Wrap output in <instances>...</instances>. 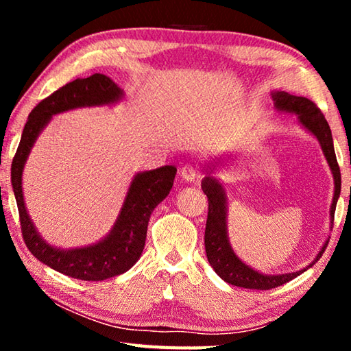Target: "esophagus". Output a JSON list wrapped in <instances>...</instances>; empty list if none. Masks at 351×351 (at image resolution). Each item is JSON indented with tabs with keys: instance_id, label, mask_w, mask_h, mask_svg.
<instances>
[{
	"instance_id": "esophagus-1",
	"label": "esophagus",
	"mask_w": 351,
	"mask_h": 351,
	"mask_svg": "<svg viewBox=\"0 0 351 351\" xmlns=\"http://www.w3.org/2000/svg\"><path fill=\"white\" fill-rule=\"evenodd\" d=\"M181 176L184 181L187 182H192V181H197L199 178V171L197 167H193V165H184L182 170H181Z\"/></svg>"
}]
</instances>
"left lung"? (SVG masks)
<instances>
[{
  "instance_id": "obj_1",
  "label": "left lung",
  "mask_w": 351,
  "mask_h": 351,
  "mask_svg": "<svg viewBox=\"0 0 351 351\" xmlns=\"http://www.w3.org/2000/svg\"><path fill=\"white\" fill-rule=\"evenodd\" d=\"M274 99V105L277 110L294 112L299 117L302 125L316 136L317 141L322 145V150L325 153L326 161L330 164V169L335 176V197H332L331 204V221H335V210L336 203L341 193V169L337 164L335 147H332V138L331 130L328 122L324 116V112L317 108V105L311 102L306 97H299L288 94L285 91H277L272 94ZM201 189H203L204 195L209 201V212H207V221H206V232H204V246H206V255L207 260L217 274L234 287L247 288V289H272L280 287V285L288 283L302 272L316 263V261L322 257L326 245L319 252L316 260L308 266L306 269L291 272V274H280V276H263L260 272L249 268L243 261L234 254L232 247L229 246L228 241V230H226V198L223 186L219 184L215 178L206 176L203 182H201Z\"/></svg>"
}]
</instances>
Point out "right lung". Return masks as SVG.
<instances>
[{"instance_id": "add662e5", "label": "right lung", "mask_w": 351, "mask_h": 351, "mask_svg": "<svg viewBox=\"0 0 351 351\" xmlns=\"http://www.w3.org/2000/svg\"><path fill=\"white\" fill-rule=\"evenodd\" d=\"M121 96V88L104 74L75 79L58 88L31 111L23 130L20 145L12 161L10 180L19 206L21 235L27 249L34 254V257L43 261L49 268L79 280H105L123 274L138 261L145 246L150 215L154 207L170 193L176 169L173 165H164L156 170L139 173L130 186L121 215L105 240L88 247L60 251L46 245L40 239L27 215L21 189L23 167L38 133L52 116L79 106L116 102Z\"/></svg>"}]
</instances>
